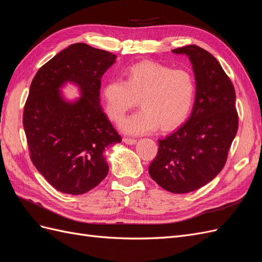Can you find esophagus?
I'll use <instances>...</instances> for the list:
<instances>
[{
	"instance_id": "obj_1",
	"label": "esophagus",
	"mask_w": 262,
	"mask_h": 262,
	"mask_svg": "<svg viewBox=\"0 0 262 262\" xmlns=\"http://www.w3.org/2000/svg\"><path fill=\"white\" fill-rule=\"evenodd\" d=\"M123 142L126 144H136L137 143V140L136 139H131V138H123Z\"/></svg>"
}]
</instances>
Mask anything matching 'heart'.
Listing matches in <instances>:
<instances>
[{"instance_id":"obj_1","label":"heart","mask_w":262,"mask_h":262,"mask_svg":"<svg viewBox=\"0 0 262 262\" xmlns=\"http://www.w3.org/2000/svg\"><path fill=\"white\" fill-rule=\"evenodd\" d=\"M125 81L117 78L104 87L106 112L115 122L137 105L141 110L121 123L124 132L142 134L176 128L191 110L195 82L189 71L155 62H140L125 71Z\"/></svg>"}]
</instances>
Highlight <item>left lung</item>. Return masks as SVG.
Here are the masks:
<instances>
[{"label":"left lung","mask_w":262,"mask_h":262,"mask_svg":"<svg viewBox=\"0 0 262 262\" xmlns=\"http://www.w3.org/2000/svg\"><path fill=\"white\" fill-rule=\"evenodd\" d=\"M187 54L196 81L195 102L188 121L158 140L148 172L162 188L187 193L207 185L223 169L238 130L235 89L213 55L195 45L173 49Z\"/></svg>","instance_id":"obj_1"}]
</instances>
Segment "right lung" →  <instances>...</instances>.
I'll return each instance as SVG.
<instances>
[{
  "mask_svg": "<svg viewBox=\"0 0 262 262\" xmlns=\"http://www.w3.org/2000/svg\"><path fill=\"white\" fill-rule=\"evenodd\" d=\"M117 55L86 43L69 46L38 70L23 114L30 160L59 191L82 194L96 187L109 170L104 150L121 136L99 105L100 78ZM81 87L74 104L61 99L66 81Z\"/></svg>",
  "mask_w": 262,
  "mask_h": 262,
  "instance_id": "add662e5",
  "label": "right lung"
}]
</instances>
